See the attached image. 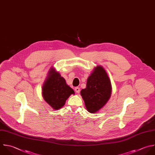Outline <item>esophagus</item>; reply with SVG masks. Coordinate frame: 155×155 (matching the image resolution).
<instances>
[{
  "instance_id": "34e87169",
  "label": "esophagus",
  "mask_w": 155,
  "mask_h": 155,
  "mask_svg": "<svg viewBox=\"0 0 155 155\" xmlns=\"http://www.w3.org/2000/svg\"><path fill=\"white\" fill-rule=\"evenodd\" d=\"M74 90H75V91H76L77 93H79L80 92V88H79V87H76L74 88Z\"/></svg>"
}]
</instances>
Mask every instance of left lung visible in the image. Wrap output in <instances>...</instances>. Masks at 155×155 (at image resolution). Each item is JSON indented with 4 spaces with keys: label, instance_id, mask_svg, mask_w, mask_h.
Segmentation results:
<instances>
[{
    "label": "left lung",
    "instance_id": "1",
    "mask_svg": "<svg viewBox=\"0 0 155 155\" xmlns=\"http://www.w3.org/2000/svg\"><path fill=\"white\" fill-rule=\"evenodd\" d=\"M111 94V85L107 73L102 66H97L88 78L86 88L81 91L88 111L97 112L106 104Z\"/></svg>",
    "mask_w": 155,
    "mask_h": 155
}]
</instances>
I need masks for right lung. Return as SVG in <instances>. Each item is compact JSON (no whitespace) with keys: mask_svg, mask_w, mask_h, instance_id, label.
Returning a JSON list of instances; mask_svg holds the SVG:
<instances>
[{"mask_svg":"<svg viewBox=\"0 0 155 155\" xmlns=\"http://www.w3.org/2000/svg\"><path fill=\"white\" fill-rule=\"evenodd\" d=\"M72 94H74V91L66 84L65 79L53 68H50L42 86L44 100L52 108L59 110Z\"/></svg>","mask_w":155,"mask_h":155,"instance_id":"right-lung-1","label":"right lung"}]
</instances>
